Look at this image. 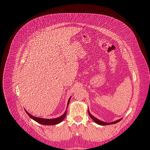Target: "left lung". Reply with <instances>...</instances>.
Here are the masks:
<instances>
[{"instance_id": "left-lung-1", "label": "left lung", "mask_w": 150, "mask_h": 150, "mask_svg": "<svg viewBox=\"0 0 150 150\" xmlns=\"http://www.w3.org/2000/svg\"><path fill=\"white\" fill-rule=\"evenodd\" d=\"M88 114H89V117L92 119V120H93V121H94V122H95V123H96L97 124H98V125H107L114 124H116V123H117V122H120V121L122 120V118H121V119H120V120H117V121H113V122H106L102 121H100V120H98V118H95L94 116H93V115L90 113V112H89V109H88Z\"/></svg>"}]
</instances>
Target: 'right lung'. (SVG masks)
<instances>
[{"instance_id":"obj_1","label":"right lung","mask_w":150,"mask_h":150,"mask_svg":"<svg viewBox=\"0 0 150 150\" xmlns=\"http://www.w3.org/2000/svg\"><path fill=\"white\" fill-rule=\"evenodd\" d=\"M71 99V96L69 98V100H68V102H67V108L68 107V105H69V102H70V100ZM25 112L27 113V114L34 121H36L37 122L40 124H42V125H56V124H58L60 122H61L66 117V110L65 111V112H64V114L58 117V118H53V119H45V118H39V117H35V116H33L32 115H31L30 113H29L25 109Z\"/></svg>"}]
</instances>
